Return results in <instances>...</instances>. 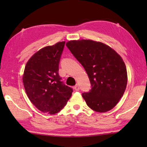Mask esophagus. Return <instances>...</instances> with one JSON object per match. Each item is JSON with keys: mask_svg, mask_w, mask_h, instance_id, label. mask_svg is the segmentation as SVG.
Returning <instances> with one entry per match:
<instances>
[{"mask_svg": "<svg viewBox=\"0 0 147 147\" xmlns=\"http://www.w3.org/2000/svg\"><path fill=\"white\" fill-rule=\"evenodd\" d=\"M74 89L76 90V91H78V90H80V87H79V86L78 85H76V86H74Z\"/></svg>", "mask_w": 147, "mask_h": 147, "instance_id": "esophagus-1", "label": "esophagus"}]
</instances>
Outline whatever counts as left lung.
I'll return each mask as SVG.
<instances>
[{
    "instance_id": "obj_1",
    "label": "left lung",
    "mask_w": 147,
    "mask_h": 147,
    "mask_svg": "<svg viewBox=\"0 0 147 147\" xmlns=\"http://www.w3.org/2000/svg\"><path fill=\"white\" fill-rule=\"evenodd\" d=\"M66 46L85 68L92 89L82 96L93 111L105 112L113 109L127 86L126 65L107 45L92 40H70Z\"/></svg>"
}]
</instances>
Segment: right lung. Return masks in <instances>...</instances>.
I'll list each match as a JSON object with an SVG mask.
<instances>
[{"instance_id":"right-lung-1","label":"right lung","mask_w":147,"mask_h":147,"mask_svg":"<svg viewBox=\"0 0 147 147\" xmlns=\"http://www.w3.org/2000/svg\"><path fill=\"white\" fill-rule=\"evenodd\" d=\"M65 42L47 46L34 54L24 68L23 82L28 97L44 113L55 114L66 105L73 89L59 75V64Z\"/></svg>"}]
</instances>
